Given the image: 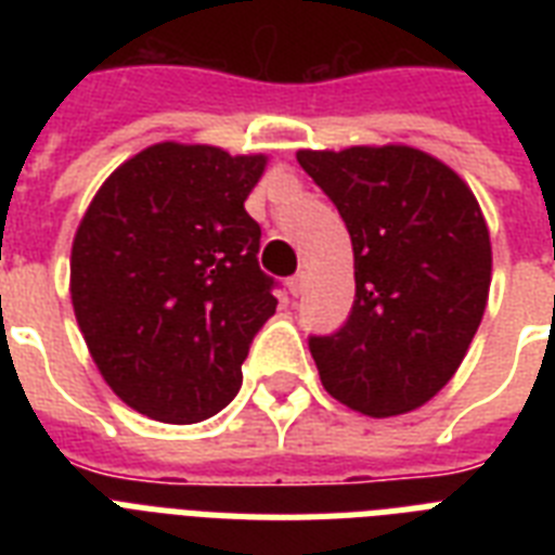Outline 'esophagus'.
Masks as SVG:
<instances>
[{"label":"esophagus","instance_id":"34e87169","mask_svg":"<svg viewBox=\"0 0 555 555\" xmlns=\"http://www.w3.org/2000/svg\"><path fill=\"white\" fill-rule=\"evenodd\" d=\"M287 291L294 296H299L305 291V273H296V276L287 279Z\"/></svg>","mask_w":555,"mask_h":555}]
</instances>
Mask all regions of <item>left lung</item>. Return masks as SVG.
I'll return each instance as SVG.
<instances>
[{"mask_svg": "<svg viewBox=\"0 0 555 555\" xmlns=\"http://www.w3.org/2000/svg\"><path fill=\"white\" fill-rule=\"evenodd\" d=\"M354 247V305L311 337L325 391L369 417L421 409L464 363L492 282L490 230L473 190L443 160L386 143L299 150Z\"/></svg>", "mask_w": 555, "mask_h": 555, "instance_id": "obj_1", "label": "left lung"}]
</instances>
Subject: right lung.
<instances>
[{
  "label": "right lung",
  "instance_id": "1",
  "mask_svg": "<svg viewBox=\"0 0 555 555\" xmlns=\"http://www.w3.org/2000/svg\"><path fill=\"white\" fill-rule=\"evenodd\" d=\"M264 155L155 143L112 172L72 244V305L91 360L126 405L198 423L242 388L256 331L276 313L244 201Z\"/></svg>",
  "mask_w": 555,
  "mask_h": 555
}]
</instances>
